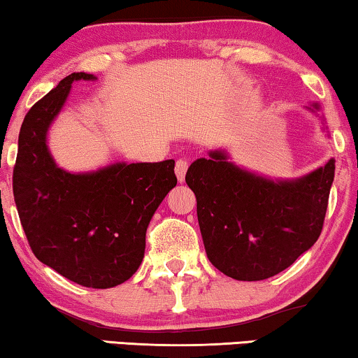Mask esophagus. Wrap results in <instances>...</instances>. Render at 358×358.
I'll return each instance as SVG.
<instances>
[{
    "mask_svg": "<svg viewBox=\"0 0 358 358\" xmlns=\"http://www.w3.org/2000/svg\"><path fill=\"white\" fill-rule=\"evenodd\" d=\"M187 168H189V164H187V161H185V159H179L178 163H176L174 171H176V176H178L179 182H184L185 173H187Z\"/></svg>",
    "mask_w": 358,
    "mask_h": 358,
    "instance_id": "obj_1",
    "label": "esophagus"
}]
</instances>
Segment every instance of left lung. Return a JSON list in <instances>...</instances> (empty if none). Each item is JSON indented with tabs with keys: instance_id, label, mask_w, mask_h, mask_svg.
Segmentation results:
<instances>
[{
	"instance_id": "1",
	"label": "left lung",
	"mask_w": 358,
	"mask_h": 358,
	"mask_svg": "<svg viewBox=\"0 0 358 358\" xmlns=\"http://www.w3.org/2000/svg\"><path fill=\"white\" fill-rule=\"evenodd\" d=\"M305 109L320 117L327 134L320 104ZM229 158L227 150H212L185 174L197 199L205 252L224 275L264 280L290 267L320 238L336 159L300 178L272 179Z\"/></svg>"
}]
</instances>
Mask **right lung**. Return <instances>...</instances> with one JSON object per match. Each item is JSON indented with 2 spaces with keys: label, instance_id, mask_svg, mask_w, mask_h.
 I'll return each instance as SVG.
<instances>
[{
  "label": "right lung",
  "instance_id": "add662e5",
  "mask_svg": "<svg viewBox=\"0 0 358 358\" xmlns=\"http://www.w3.org/2000/svg\"><path fill=\"white\" fill-rule=\"evenodd\" d=\"M71 73L27 112L19 131L13 192L24 233L38 261L68 280L110 288L134 275L145 256L146 228L178 184L174 159L117 163L70 173L48 148V130L75 81Z\"/></svg>",
  "mask_w": 358,
  "mask_h": 358
}]
</instances>
